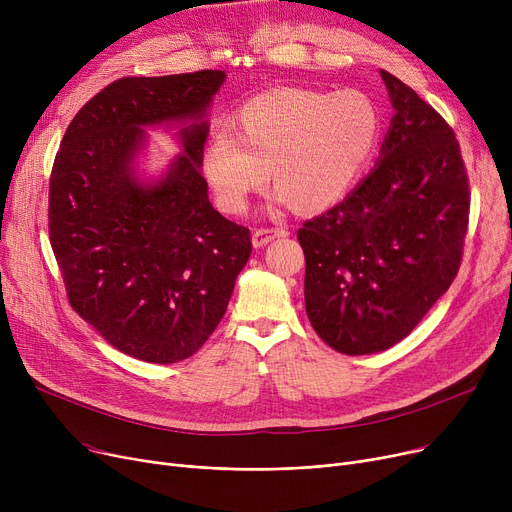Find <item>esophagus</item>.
I'll list each match as a JSON object with an SVG mask.
<instances>
[{
    "label": "esophagus",
    "instance_id": "34e87169",
    "mask_svg": "<svg viewBox=\"0 0 512 512\" xmlns=\"http://www.w3.org/2000/svg\"><path fill=\"white\" fill-rule=\"evenodd\" d=\"M280 236H288V230H284V228H257L253 232V245L255 247H265L267 242H272L274 238H280Z\"/></svg>",
    "mask_w": 512,
    "mask_h": 512
}]
</instances>
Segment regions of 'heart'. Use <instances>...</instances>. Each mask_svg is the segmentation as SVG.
Here are the masks:
<instances>
[{"mask_svg":"<svg viewBox=\"0 0 512 512\" xmlns=\"http://www.w3.org/2000/svg\"><path fill=\"white\" fill-rule=\"evenodd\" d=\"M384 114L361 89H270L209 134L201 172L220 209L242 213L270 180L299 211L328 209L353 191L378 153Z\"/></svg>","mask_w":512,"mask_h":512,"instance_id":"heart-1","label":"heart"}]
</instances>
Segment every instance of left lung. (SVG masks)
<instances>
[{"label": "left lung", "mask_w": 512, "mask_h": 512, "mask_svg": "<svg viewBox=\"0 0 512 512\" xmlns=\"http://www.w3.org/2000/svg\"><path fill=\"white\" fill-rule=\"evenodd\" d=\"M394 116L375 168L353 193L303 224L305 309L342 355L407 338L461 267L469 178L446 120L382 70Z\"/></svg>", "instance_id": "obj_1"}]
</instances>
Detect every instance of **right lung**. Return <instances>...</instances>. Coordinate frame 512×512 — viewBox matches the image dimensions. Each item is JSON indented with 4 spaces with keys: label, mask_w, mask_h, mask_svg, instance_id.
Wrapping results in <instances>:
<instances>
[{
    "label": "right lung",
    "mask_w": 512,
    "mask_h": 512,
    "mask_svg": "<svg viewBox=\"0 0 512 512\" xmlns=\"http://www.w3.org/2000/svg\"><path fill=\"white\" fill-rule=\"evenodd\" d=\"M224 70L126 76L74 116L49 178V240L72 309L120 353L168 365L218 328L251 232L207 197L201 151ZM188 121L183 153L143 185L133 157L145 125Z\"/></svg>",
    "instance_id": "1"
}]
</instances>
